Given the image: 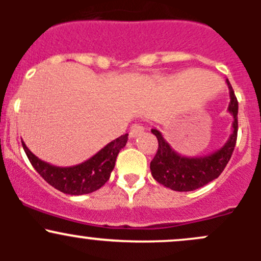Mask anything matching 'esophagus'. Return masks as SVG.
<instances>
[{
	"instance_id": "1",
	"label": "esophagus",
	"mask_w": 261,
	"mask_h": 261,
	"mask_svg": "<svg viewBox=\"0 0 261 261\" xmlns=\"http://www.w3.org/2000/svg\"><path fill=\"white\" fill-rule=\"evenodd\" d=\"M144 130H145V128H144L143 125H140V123H134L130 128V138L131 139L138 138L139 135L144 134Z\"/></svg>"
}]
</instances>
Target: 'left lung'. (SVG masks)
Segmentation results:
<instances>
[{
	"instance_id": "obj_1",
	"label": "left lung",
	"mask_w": 261,
	"mask_h": 261,
	"mask_svg": "<svg viewBox=\"0 0 261 261\" xmlns=\"http://www.w3.org/2000/svg\"><path fill=\"white\" fill-rule=\"evenodd\" d=\"M226 83L230 89V103L227 110L233 117L232 131L225 145L218 150L204 156H183L169 145L158 128H151V133L156 136L159 147L156 155L150 163V170L152 178L167 188L178 192L198 189L218 178L227 165L238 139L239 103L228 80H226Z\"/></svg>"
}]
</instances>
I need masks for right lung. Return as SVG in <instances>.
Listing matches in <instances>:
<instances>
[{
    "mask_svg": "<svg viewBox=\"0 0 261 261\" xmlns=\"http://www.w3.org/2000/svg\"><path fill=\"white\" fill-rule=\"evenodd\" d=\"M127 136L128 134L121 135L102 147L88 160L73 167H57L49 164L34 155L23 141L22 147L31 165L50 186L65 194L81 196L97 191L110 179V175L115 168L116 158L127 143Z\"/></svg>",
    "mask_w": 261,
    "mask_h": 261,
    "instance_id": "1",
    "label": "right lung"
}]
</instances>
